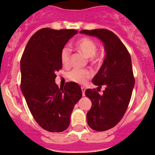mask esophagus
<instances>
[{"mask_svg":"<svg viewBox=\"0 0 155 155\" xmlns=\"http://www.w3.org/2000/svg\"><path fill=\"white\" fill-rule=\"evenodd\" d=\"M81 91H82V95L84 96L85 95V91H86L85 87H81Z\"/></svg>","mask_w":155,"mask_h":155,"instance_id":"esophagus-1","label":"esophagus"}]
</instances>
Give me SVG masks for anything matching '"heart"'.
Here are the masks:
<instances>
[{
    "label": "heart",
    "mask_w": 155,
    "mask_h": 155,
    "mask_svg": "<svg viewBox=\"0 0 155 155\" xmlns=\"http://www.w3.org/2000/svg\"><path fill=\"white\" fill-rule=\"evenodd\" d=\"M75 47L78 50L81 52L86 57L92 58V61H98L97 58L94 59V55L97 51V46L94 40L88 37H83L76 42ZM71 51L68 48H64L61 53V60L64 66H68L70 64ZM68 77L71 81L79 84H84L87 82V79L90 77V73L87 71L80 69H73L68 73Z\"/></svg>",
    "instance_id": "b5f03b06"
}]
</instances>
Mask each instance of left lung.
Listing matches in <instances>:
<instances>
[{"instance_id": "1", "label": "left lung", "mask_w": 155, "mask_h": 155, "mask_svg": "<svg viewBox=\"0 0 155 155\" xmlns=\"http://www.w3.org/2000/svg\"><path fill=\"white\" fill-rule=\"evenodd\" d=\"M80 34L95 37L102 41L105 57L92 83L105 89L100 94L88 89L85 95L90 99L92 107L87 113L89 126L97 131L114 127L122 119L131 97L135 80L130 54L120 39L105 29L81 30Z\"/></svg>"}]
</instances>
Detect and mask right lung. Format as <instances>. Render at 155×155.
Listing matches in <instances>:
<instances>
[{
	"label": "right lung",
	"instance_id": "add662e5",
	"mask_svg": "<svg viewBox=\"0 0 155 155\" xmlns=\"http://www.w3.org/2000/svg\"><path fill=\"white\" fill-rule=\"evenodd\" d=\"M77 33L41 29L29 39L21 59V92L35 120L50 132L68 128L73 109L82 97L78 84L68 82L59 89L55 82V73L62 68L61 51Z\"/></svg>",
	"mask_w": 155,
	"mask_h": 155
}]
</instances>
